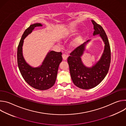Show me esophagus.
<instances>
[{"label":"esophagus","mask_w":126,"mask_h":126,"mask_svg":"<svg viewBox=\"0 0 126 126\" xmlns=\"http://www.w3.org/2000/svg\"><path fill=\"white\" fill-rule=\"evenodd\" d=\"M62 56L63 59L64 60H66L67 58V57H68V55H66V54H65V53H63Z\"/></svg>","instance_id":"1"}]
</instances>
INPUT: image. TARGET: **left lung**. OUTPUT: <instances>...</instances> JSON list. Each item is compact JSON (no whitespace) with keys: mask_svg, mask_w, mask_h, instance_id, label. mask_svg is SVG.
Masks as SVG:
<instances>
[{"mask_svg":"<svg viewBox=\"0 0 126 126\" xmlns=\"http://www.w3.org/2000/svg\"><path fill=\"white\" fill-rule=\"evenodd\" d=\"M92 22L94 29L93 35L100 34L105 43L104 53L100 61L92 68H87L82 63L81 56L89 40L76 47L67 59L73 82L83 89H91L99 84L108 72L111 63V49L106 33L100 25L93 20Z\"/></svg>","mask_w":126,"mask_h":126,"instance_id":"8db88e82","label":"left lung"}]
</instances>
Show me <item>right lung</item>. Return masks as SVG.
I'll return each instance as SVG.
<instances>
[{
    "label": "right lung",
    "instance_id": "right-lung-1",
    "mask_svg": "<svg viewBox=\"0 0 126 126\" xmlns=\"http://www.w3.org/2000/svg\"><path fill=\"white\" fill-rule=\"evenodd\" d=\"M41 26L40 23H35L25 30L18 46L17 57L18 66L26 82L36 89L45 90L51 88L55 83L59 65L62 60V53L50 51L40 67L32 68L25 62L22 48L24 39L35 27Z\"/></svg>",
    "mask_w": 126,
    "mask_h": 126
}]
</instances>
